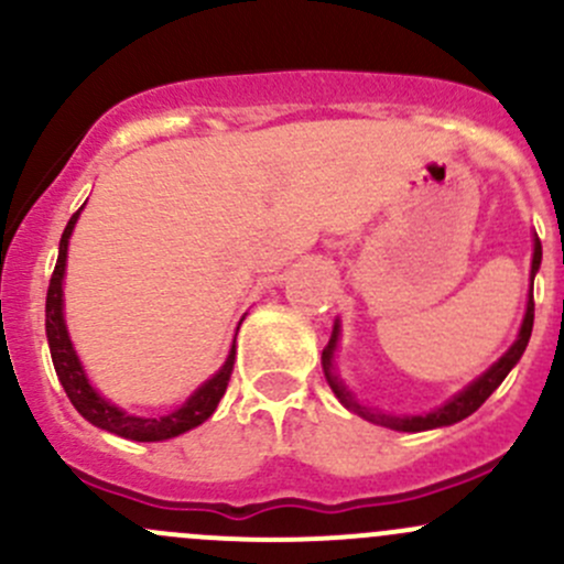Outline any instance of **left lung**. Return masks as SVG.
I'll use <instances>...</instances> for the list:
<instances>
[{
  "label": "left lung",
  "instance_id": "left-lung-1",
  "mask_svg": "<svg viewBox=\"0 0 564 564\" xmlns=\"http://www.w3.org/2000/svg\"><path fill=\"white\" fill-rule=\"evenodd\" d=\"M540 259H543V248H540L538 235H534L532 270H529V278H532V281L540 270ZM532 322H534V300H532V289H529L527 314H524V322H521L519 338L513 340V346H510V349L505 351V355L499 357V360L494 362L488 371H482L475 382H469L464 390H458L451 401H445L442 406H436L434 412H425V414H390V412H382V409L366 406V403L357 401L355 392L346 388L344 379H340L338 371H335V351H338V338H340L338 318H335V324H333L329 344L324 346V351H322V371H324V379H327V384L333 388L335 398H338V401L344 403L349 412H355L357 417L368 420V423L382 425V429H392V431H406V434H417V431H431V429H445V425L460 423V420L469 417L471 412H477V409L486 403V398L505 382V377L513 371L516 362H519L521 355H524L529 335H532Z\"/></svg>",
  "mask_w": 564,
  "mask_h": 564
}]
</instances>
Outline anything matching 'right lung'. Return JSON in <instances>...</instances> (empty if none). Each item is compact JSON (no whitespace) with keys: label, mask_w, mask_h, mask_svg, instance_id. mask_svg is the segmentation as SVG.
Masks as SVG:
<instances>
[{"label":"right lung","mask_w":564,"mask_h":564,"mask_svg":"<svg viewBox=\"0 0 564 564\" xmlns=\"http://www.w3.org/2000/svg\"><path fill=\"white\" fill-rule=\"evenodd\" d=\"M82 209L67 220L65 231H62L59 256H56V267L48 283V294H45V338H48V349H51V360H54L56 377H59L62 388H65L73 406L78 409V414H82L84 420H89L93 425H98V429L108 431V434H117L122 436V440H133V442L174 440V436L185 434V431L196 429V425H202L204 420L213 417L220 398H224L226 388H229L231 368H235V355H237L235 344H231L229 357H226V362L220 366V371H215L202 388L193 390L191 395L185 398V403L176 406L174 412L161 414V417H139V414H128L124 409H119L117 403L106 401V398L93 388V382H89L87 371H84L82 360H78L76 349H73L70 333H67V324H65V292H62V283H65L67 246H70V235L73 229H76V220L78 215H82Z\"/></svg>","instance_id":"obj_1"}]
</instances>
